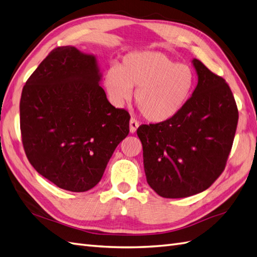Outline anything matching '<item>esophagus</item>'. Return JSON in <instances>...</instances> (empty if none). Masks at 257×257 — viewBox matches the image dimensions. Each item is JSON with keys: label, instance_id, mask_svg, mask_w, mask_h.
Listing matches in <instances>:
<instances>
[{"label": "esophagus", "instance_id": "obj_1", "mask_svg": "<svg viewBox=\"0 0 257 257\" xmlns=\"http://www.w3.org/2000/svg\"><path fill=\"white\" fill-rule=\"evenodd\" d=\"M138 126H140V123H138L135 119H131L130 121V132L131 133H135L137 131Z\"/></svg>", "mask_w": 257, "mask_h": 257}]
</instances>
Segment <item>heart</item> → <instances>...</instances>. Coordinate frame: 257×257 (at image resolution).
<instances>
[{"instance_id":"heart-1","label":"heart","mask_w":257,"mask_h":257,"mask_svg":"<svg viewBox=\"0 0 257 257\" xmlns=\"http://www.w3.org/2000/svg\"><path fill=\"white\" fill-rule=\"evenodd\" d=\"M193 83L195 75L189 66L175 64L157 51L124 55L103 77V86L115 107L127 103L136 88V105L146 119L155 123L168 121L183 109Z\"/></svg>"}]
</instances>
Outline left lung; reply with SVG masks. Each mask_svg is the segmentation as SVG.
I'll use <instances>...</instances> for the list:
<instances>
[{"label": "left lung", "mask_w": 257, "mask_h": 257, "mask_svg": "<svg viewBox=\"0 0 257 257\" xmlns=\"http://www.w3.org/2000/svg\"><path fill=\"white\" fill-rule=\"evenodd\" d=\"M198 84L172 119L141 125L148 185L163 198L206 190L224 171L238 124V109L226 81L200 60H191Z\"/></svg>", "instance_id": "obj_1"}]
</instances>
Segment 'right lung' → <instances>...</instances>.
I'll use <instances>...</instances> for the list:
<instances>
[{
  "mask_svg": "<svg viewBox=\"0 0 257 257\" xmlns=\"http://www.w3.org/2000/svg\"><path fill=\"white\" fill-rule=\"evenodd\" d=\"M101 77L95 55L62 46L48 54L23 88L20 131L27 158L61 189H92L128 135L130 114L108 101Z\"/></svg>",
  "mask_w": 257,
  "mask_h": 257,
  "instance_id": "obj_1",
  "label": "right lung"
}]
</instances>
